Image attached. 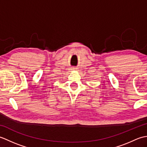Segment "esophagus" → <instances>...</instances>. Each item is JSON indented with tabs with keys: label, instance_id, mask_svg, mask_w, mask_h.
<instances>
[{
	"label": "esophagus",
	"instance_id": "1",
	"mask_svg": "<svg viewBox=\"0 0 147 147\" xmlns=\"http://www.w3.org/2000/svg\"><path fill=\"white\" fill-rule=\"evenodd\" d=\"M74 69H77V68H74Z\"/></svg>",
	"mask_w": 147,
	"mask_h": 147
}]
</instances>
